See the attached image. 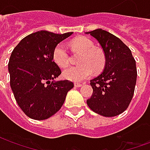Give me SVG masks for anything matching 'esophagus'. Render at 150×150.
Wrapping results in <instances>:
<instances>
[{"label":"esophagus","mask_w":150,"mask_h":150,"mask_svg":"<svg viewBox=\"0 0 150 150\" xmlns=\"http://www.w3.org/2000/svg\"><path fill=\"white\" fill-rule=\"evenodd\" d=\"M82 83H75V87H76V88H80V87H82Z\"/></svg>","instance_id":"esophagus-1"}]
</instances>
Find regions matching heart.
I'll use <instances>...</instances> for the list:
<instances>
[{
	"label": "heart",
	"mask_w": 150,
	"mask_h": 150,
	"mask_svg": "<svg viewBox=\"0 0 150 150\" xmlns=\"http://www.w3.org/2000/svg\"><path fill=\"white\" fill-rule=\"evenodd\" d=\"M73 49L83 53L79 59L80 65L71 66L64 70L63 77L68 80L79 82L91 77L93 71L103 70L105 57L100 50L95 48L94 43L87 38H79L71 42ZM53 60L60 67H66L69 64L70 58L67 47L63 43H59L53 50Z\"/></svg>",
	"instance_id": "b5f03b06"
}]
</instances>
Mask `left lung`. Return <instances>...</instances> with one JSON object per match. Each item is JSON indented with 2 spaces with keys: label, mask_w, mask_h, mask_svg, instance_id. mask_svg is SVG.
Returning a JSON list of instances; mask_svg holds the SVG:
<instances>
[{
  "label": "left lung",
  "mask_w": 150,
  "mask_h": 150,
  "mask_svg": "<svg viewBox=\"0 0 150 150\" xmlns=\"http://www.w3.org/2000/svg\"><path fill=\"white\" fill-rule=\"evenodd\" d=\"M85 34L97 40L105 56L103 72L90 81L93 92L87 104L101 116L120 115L133 96L137 75L135 59L129 47L109 32L96 29Z\"/></svg>",
  "instance_id": "8db88e82"
}]
</instances>
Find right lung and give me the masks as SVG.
<instances>
[{
    "label": "right lung",
    "instance_id": "right-lung-1",
    "mask_svg": "<svg viewBox=\"0 0 150 150\" xmlns=\"http://www.w3.org/2000/svg\"><path fill=\"white\" fill-rule=\"evenodd\" d=\"M72 34L38 31L25 37L13 50L8 65L10 87L30 118L42 120L54 115L74 87L69 80H54L61 70L52 57L54 47Z\"/></svg>",
    "mask_w": 150,
    "mask_h": 150
}]
</instances>
